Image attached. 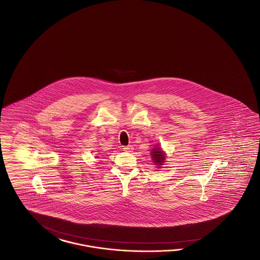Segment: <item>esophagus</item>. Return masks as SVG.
I'll list each match as a JSON object with an SVG mask.
<instances>
[{"instance_id":"esophagus-1","label":"esophagus","mask_w":260,"mask_h":260,"mask_svg":"<svg viewBox=\"0 0 260 260\" xmlns=\"http://www.w3.org/2000/svg\"><path fill=\"white\" fill-rule=\"evenodd\" d=\"M124 151H130L132 150V147L131 146H127V147H123Z\"/></svg>"}]
</instances>
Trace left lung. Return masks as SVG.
<instances>
[{
    "instance_id": "left-lung-1",
    "label": "left lung",
    "mask_w": 260,
    "mask_h": 260,
    "mask_svg": "<svg viewBox=\"0 0 260 260\" xmlns=\"http://www.w3.org/2000/svg\"><path fill=\"white\" fill-rule=\"evenodd\" d=\"M151 157L153 160V164L157 165L158 167H160L161 165H164V160H165V152L161 150L159 147H155L151 150Z\"/></svg>"
}]
</instances>
